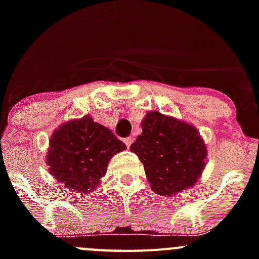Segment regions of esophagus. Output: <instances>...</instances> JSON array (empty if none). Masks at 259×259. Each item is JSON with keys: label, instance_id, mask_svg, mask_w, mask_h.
<instances>
[{"label": "esophagus", "instance_id": "34e87169", "mask_svg": "<svg viewBox=\"0 0 259 259\" xmlns=\"http://www.w3.org/2000/svg\"><path fill=\"white\" fill-rule=\"evenodd\" d=\"M133 142H134V138H132V137H127V138H125V139H124L125 145H126L127 148H129V146L133 144Z\"/></svg>", "mask_w": 259, "mask_h": 259}]
</instances>
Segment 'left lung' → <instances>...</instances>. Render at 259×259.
<instances>
[{"instance_id": "obj_1", "label": "left lung", "mask_w": 259, "mask_h": 259, "mask_svg": "<svg viewBox=\"0 0 259 259\" xmlns=\"http://www.w3.org/2000/svg\"><path fill=\"white\" fill-rule=\"evenodd\" d=\"M143 133L130 150L144 165L150 188L161 197L194 187L207 160V145L194 125L159 111H149Z\"/></svg>"}]
</instances>
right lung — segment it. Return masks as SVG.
Here are the masks:
<instances>
[{"label":"right lung","mask_w":259,"mask_h":259,"mask_svg":"<svg viewBox=\"0 0 259 259\" xmlns=\"http://www.w3.org/2000/svg\"><path fill=\"white\" fill-rule=\"evenodd\" d=\"M49 144L50 174L64 188L81 194L96 190L110 159L126 149L109 127L94 121L90 115L60 125Z\"/></svg>","instance_id":"1"}]
</instances>
